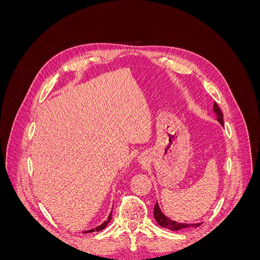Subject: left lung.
<instances>
[{"instance_id": "1", "label": "left lung", "mask_w": 260, "mask_h": 260, "mask_svg": "<svg viewBox=\"0 0 260 260\" xmlns=\"http://www.w3.org/2000/svg\"><path fill=\"white\" fill-rule=\"evenodd\" d=\"M212 111H214V113L217 117L218 122L221 125H223L222 113H221V111H220V108L218 107L217 103H214V108H212ZM154 218L157 221V223H158L160 226L166 228V229L171 230V231H178V230H181V229H187V228H193V226L196 228V226H199L201 224V223H182V222L174 221V220L169 219L167 216H165L162 214V211L160 210L158 203H157V202H156L155 206H154Z\"/></svg>"}]
</instances>
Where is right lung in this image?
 <instances>
[{
    "label": "right lung",
    "mask_w": 260,
    "mask_h": 260,
    "mask_svg": "<svg viewBox=\"0 0 260 260\" xmlns=\"http://www.w3.org/2000/svg\"><path fill=\"white\" fill-rule=\"evenodd\" d=\"M112 220V211H111V214H109V216H108V218H107V220H105V221L102 223V224H100L99 226H96L95 229H91V230H86V231H84L83 233H91V232H94V231H101V230H103L104 228L109 223V221H111Z\"/></svg>",
    "instance_id": "1"
}]
</instances>
